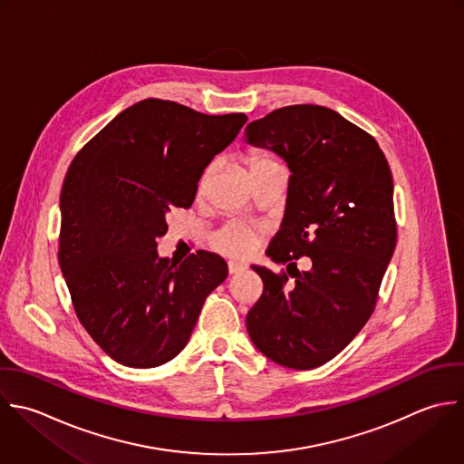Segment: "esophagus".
Returning a JSON list of instances; mask_svg holds the SVG:
<instances>
[{
    "label": "esophagus",
    "mask_w": 464,
    "mask_h": 464,
    "mask_svg": "<svg viewBox=\"0 0 464 464\" xmlns=\"http://www.w3.org/2000/svg\"><path fill=\"white\" fill-rule=\"evenodd\" d=\"M227 267H229V273L231 275H240L242 271H246V264L244 262H238V260H229L227 262Z\"/></svg>",
    "instance_id": "esophagus-1"
}]
</instances>
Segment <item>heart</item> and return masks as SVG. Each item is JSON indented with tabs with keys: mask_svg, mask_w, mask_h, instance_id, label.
Instances as JSON below:
<instances>
[{
	"mask_svg": "<svg viewBox=\"0 0 464 464\" xmlns=\"http://www.w3.org/2000/svg\"><path fill=\"white\" fill-rule=\"evenodd\" d=\"M247 164H249V169L253 173L260 168L278 164V162L273 160L269 155H266L262 151H253L247 159ZM209 177H211V168H208L202 173V177L198 180V193L206 191ZM256 240H258L256 231L253 227L246 226V224H240V222H227L218 231H215V235H213V246L218 251H222L226 255H233V256L247 255L255 247Z\"/></svg>",
	"mask_w": 464,
	"mask_h": 464,
	"instance_id": "heart-1",
	"label": "heart"
}]
</instances>
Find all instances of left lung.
<instances>
[{"label": "left lung", "instance_id": "8db88e82", "mask_svg": "<svg viewBox=\"0 0 464 464\" xmlns=\"http://www.w3.org/2000/svg\"><path fill=\"white\" fill-rule=\"evenodd\" d=\"M246 140L278 153L293 173L266 251L287 273L253 266L264 293L247 313V333L275 363L316 369L374 313L398 238L392 173L376 139L325 106L278 108L249 122ZM302 256L305 272L295 267Z\"/></svg>", "mask_w": 464, "mask_h": 464}]
</instances>
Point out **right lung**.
I'll return each mask as SVG.
<instances>
[{"instance_id": "obj_1", "label": "right lung", "mask_w": 464, "mask_h": 464, "mask_svg": "<svg viewBox=\"0 0 464 464\" xmlns=\"http://www.w3.org/2000/svg\"><path fill=\"white\" fill-rule=\"evenodd\" d=\"M246 113L206 115L144 99L111 119L72 160L61 189L59 266L75 314L117 363L159 367L188 343L208 295L227 276L209 251L160 258L166 213L188 209Z\"/></svg>"}]
</instances>
